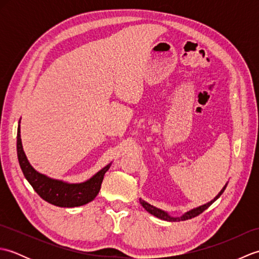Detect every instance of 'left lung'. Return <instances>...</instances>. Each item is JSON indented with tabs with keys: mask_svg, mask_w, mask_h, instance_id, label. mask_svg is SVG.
<instances>
[{
	"mask_svg": "<svg viewBox=\"0 0 259 259\" xmlns=\"http://www.w3.org/2000/svg\"><path fill=\"white\" fill-rule=\"evenodd\" d=\"M226 187H227V185L224 187V188L221 190V192H219V194H218L216 197H214L211 201H209L208 203H205V205H202V206H199V207H197V208L191 209V210L187 211V212H186V213H184L183 216H181V217H171V216H169V214H168L166 211H163V210H161V209H158V208H156V207L151 206L150 203L146 202L145 200H141V199H140V203H141V206L144 207L148 212H150L151 214H153V216H156V217H158V218L162 219V221H167V222H177V221H178V222H180V221H187V219H191V218H194V217L198 216V214H200L202 211H205L206 209H207L209 206L212 205L213 201H216V200L218 199V198L222 196V194H223V192L225 191V189H226Z\"/></svg>",
	"mask_w": 259,
	"mask_h": 259,
	"instance_id": "left-lung-1",
	"label": "left lung"
}]
</instances>
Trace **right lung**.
<instances>
[{"mask_svg":"<svg viewBox=\"0 0 259 259\" xmlns=\"http://www.w3.org/2000/svg\"><path fill=\"white\" fill-rule=\"evenodd\" d=\"M16 150L20 167L23 171L24 177L29 181L33 189L42 199L59 207H78L92 201L99 194L104 174L108 171L110 164L102 168L92 178L81 184H68L61 180H56L37 172L27 161L23 151L20 135V124L18 128V140H16Z\"/></svg>","mask_w":259,"mask_h":259,"instance_id":"add662e5","label":"right lung"}]
</instances>
